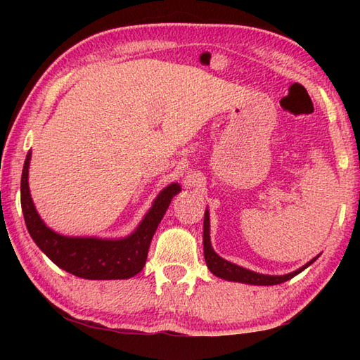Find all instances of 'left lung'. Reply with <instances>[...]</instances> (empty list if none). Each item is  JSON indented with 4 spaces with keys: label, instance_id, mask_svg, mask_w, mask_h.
I'll return each mask as SVG.
<instances>
[{
    "label": "left lung",
    "instance_id": "1",
    "mask_svg": "<svg viewBox=\"0 0 360 360\" xmlns=\"http://www.w3.org/2000/svg\"><path fill=\"white\" fill-rule=\"evenodd\" d=\"M202 241H204V258L205 263H207V267L213 275H217L219 278H224L229 281H240V283H248V285H258V286H271V285H280L283 281H288L292 277H295L297 274H300L302 271L307 269V267L316 262L311 259L309 263L302 266L300 269H297L290 274L286 275H263V274H257L254 271L244 269L241 266H236L227 259L221 258L215 250L212 249L210 244V226H209V212L205 210L204 213V235H202Z\"/></svg>",
    "mask_w": 360,
    "mask_h": 360
}]
</instances>
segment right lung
I'll return each instance as SVG.
<instances>
[{"label": "right lung", "instance_id": "right-lung-1", "mask_svg": "<svg viewBox=\"0 0 360 360\" xmlns=\"http://www.w3.org/2000/svg\"><path fill=\"white\" fill-rule=\"evenodd\" d=\"M29 160L30 151L21 174V209L30 236L48 258L66 272L86 280H124L143 269L153 235L172 198L181 190L178 184H170L159 193L139 227L127 238H71L51 231L38 217L29 193Z\"/></svg>", "mask_w": 360, "mask_h": 360}]
</instances>
